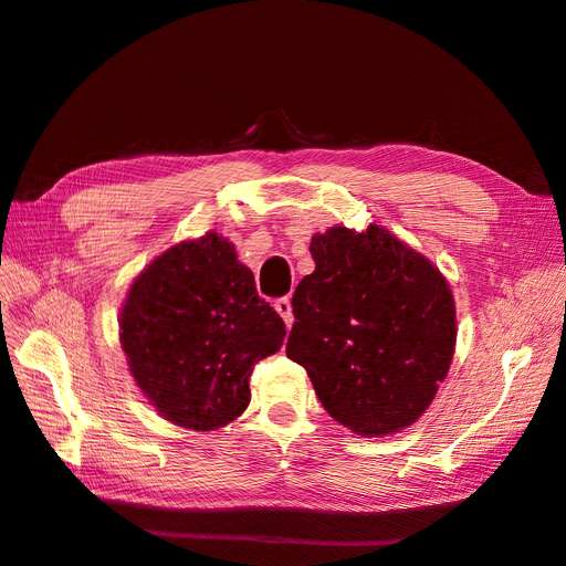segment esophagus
Segmentation results:
<instances>
[{
    "mask_svg": "<svg viewBox=\"0 0 566 566\" xmlns=\"http://www.w3.org/2000/svg\"><path fill=\"white\" fill-rule=\"evenodd\" d=\"M273 310L281 314V318L285 321L287 328L293 325V306H290V297H279L276 302H273Z\"/></svg>",
    "mask_w": 566,
    "mask_h": 566,
    "instance_id": "34e87169",
    "label": "esophagus"
}]
</instances>
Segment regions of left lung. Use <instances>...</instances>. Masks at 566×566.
Returning <instances> with one entry per match:
<instances>
[{"mask_svg":"<svg viewBox=\"0 0 566 566\" xmlns=\"http://www.w3.org/2000/svg\"><path fill=\"white\" fill-rule=\"evenodd\" d=\"M316 269L293 295L285 354L312 378L328 413L356 434L416 422L447 378L455 306L430 260L380 227L312 238Z\"/></svg>","mask_w":566,"mask_h":566,"instance_id":"8db88e82","label":"left lung"}]
</instances>
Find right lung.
<instances>
[{
  "label": "right lung",
  "mask_w": 566,
  "mask_h": 566,
  "mask_svg": "<svg viewBox=\"0 0 566 566\" xmlns=\"http://www.w3.org/2000/svg\"><path fill=\"white\" fill-rule=\"evenodd\" d=\"M283 337V318L256 295L233 243L217 233L150 262L119 314L136 385L186 430H217L241 416L254 364L279 352Z\"/></svg>",
  "instance_id": "obj_1"
}]
</instances>
